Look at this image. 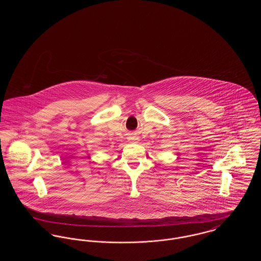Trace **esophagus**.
<instances>
[{
	"label": "esophagus",
	"mask_w": 261,
	"mask_h": 261,
	"mask_svg": "<svg viewBox=\"0 0 261 261\" xmlns=\"http://www.w3.org/2000/svg\"><path fill=\"white\" fill-rule=\"evenodd\" d=\"M138 140H139V139H138L137 137L133 136L129 138V141H130V142H132V143H137V142H138Z\"/></svg>",
	"instance_id": "1"
}]
</instances>
